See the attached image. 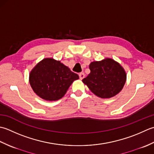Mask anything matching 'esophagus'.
Here are the masks:
<instances>
[{"instance_id":"obj_1","label":"esophagus","mask_w":154,"mask_h":154,"mask_svg":"<svg viewBox=\"0 0 154 154\" xmlns=\"http://www.w3.org/2000/svg\"><path fill=\"white\" fill-rule=\"evenodd\" d=\"M84 76H85V74H84V72H80L79 74V78H80V80H82L83 78H84Z\"/></svg>"}]
</instances>
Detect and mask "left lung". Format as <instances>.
<instances>
[{
  "label": "left lung",
  "instance_id": "1",
  "mask_svg": "<svg viewBox=\"0 0 154 154\" xmlns=\"http://www.w3.org/2000/svg\"><path fill=\"white\" fill-rule=\"evenodd\" d=\"M90 73L82 80L92 92L102 98H109L120 92L126 80L124 68L114 60L106 58L93 62Z\"/></svg>",
  "mask_w": 154,
  "mask_h": 154
}]
</instances>
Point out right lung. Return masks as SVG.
Returning a JSON list of instances; mask_svg holds the SVG:
<instances>
[{
    "mask_svg": "<svg viewBox=\"0 0 154 154\" xmlns=\"http://www.w3.org/2000/svg\"><path fill=\"white\" fill-rule=\"evenodd\" d=\"M78 78L77 74L60 61L45 58L31 71L29 81L38 96L44 100L55 101L62 98L73 81Z\"/></svg>",
    "mask_w": 154,
    "mask_h": 154,
    "instance_id": "1",
    "label": "right lung"
}]
</instances>
